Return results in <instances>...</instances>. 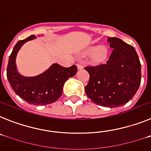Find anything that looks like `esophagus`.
<instances>
[{
    "mask_svg": "<svg viewBox=\"0 0 151 151\" xmlns=\"http://www.w3.org/2000/svg\"><path fill=\"white\" fill-rule=\"evenodd\" d=\"M77 67H78V69H83V66H82V63H77Z\"/></svg>",
    "mask_w": 151,
    "mask_h": 151,
    "instance_id": "esophagus-1",
    "label": "esophagus"
}]
</instances>
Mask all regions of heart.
I'll use <instances>...</instances> for the list:
<instances>
[{
    "label": "heart",
    "mask_w": 151,
    "mask_h": 151,
    "mask_svg": "<svg viewBox=\"0 0 151 151\" xmlns=\"http://www.w3.org/2000/svg\"><path fill=\"white\" fill-rule=\"evenodd\" d=\"M91 54V60L94 63H101L107 59L109 55V49L105 45H92L88 47L83 52V55L88 56Z\"/></svg>",
    "instance_id": "b5f03b06"
}]
</instances>
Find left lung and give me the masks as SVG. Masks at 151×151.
<instances>
[{
  "label": "left lung",
  "mask_w": 151,
  "mask_h": 151,
  "mask_svg": "<svg viewBox=\"0 0 151 151\" xmlns=\"http://www.w3.org/2000/svg\"><path fill=\"white\" fill-rule=\"evenodd\" d=\"M113 48L105 64L85 68L90 75L85 93L97 105L117 107L132 99L141 84V63L134 47L108 38Z\"/></svg>",
  "instance_id": "left-lung-1"
}]
</instances>
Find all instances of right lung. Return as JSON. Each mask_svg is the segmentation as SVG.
<instances>
[{"label": "right lung", "mask_w": 151, "mask_h": 151, "mask_svg": "<svg viewBox=\"0 0 151 151\" xmlns=\"http://www.w3.org/2000/svg\"><path fill=\"white\" fill-rule=\"evenodd\" d=\"M35 38L32 35L26 39L19 41L14 46L9 57L6 76L13 90L22 99L30 104L46 105L55 102L60 97L64 83L68 78L74 76L77 67L73 65L66 68L54 63L38 76H22L18 73L16 66L17 53L24 43Z\"/></svg>", "instance_id": "add662e5"}]
</instances>
